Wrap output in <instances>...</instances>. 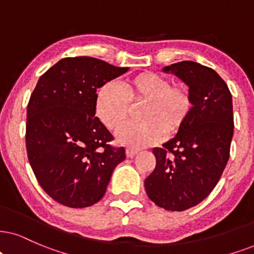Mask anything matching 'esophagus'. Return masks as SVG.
I'll return each mask as SVG.
<instances>
[{"mask_svg": "<svg viewBox=\"0 0 254 254\" xmlns=\"http://www.w3.org/2000/svg\"><path fill=\"white\" fill-rule=\"evenodd\" d=\"M125 153H127V157H129V158H132L134 155H137V153H138V150H136V149H127Z\"/></svg>", "mask_w": 254, "mask_h": 254, "instance_id": "obj_1", "label": "esophagus"}]
</instances>
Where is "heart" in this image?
<instances>
[{
  "mask_svg": "<svg viewBox=\"0 0 254 254\" xmlns=\"http://www.w3.org/2000/svg\"><path fill=\"white\" fill-rule=\"evenodd\" d=\"M130 103L139 105L143 122L122 127L117 140L131 147H143L159 142L164 133L173 134L182 129L193 110L191 90L185 83L170 84L168 77L156 72L138 73L120 88L105 83L95 98L96 116L108 129L116 130L127 120Z\"/></svg>",
  "mask_w": 254,
  "mask_h": 254,
  "instance_id": "heart-1",
  "label": "heart"
}]
</instances>
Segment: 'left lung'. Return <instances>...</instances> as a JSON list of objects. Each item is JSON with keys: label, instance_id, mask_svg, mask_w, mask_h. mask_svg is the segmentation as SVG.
<instances>
[{"label": "left lung", "instance_id": "1", "mask_svg": "<svg viewBox=\"0 0 254 254\" xmlns=\"http://www.w3.org/2000/svg\"><path fill=\"white\" fill-rule=\"evenodd\" d=\"M162 71L190 88L193 110L172 139L153 147L156 168L144 185L159 207L184 211L211 193L227 164L234 127L232 95L213 69L197 62L183 61Z\"/></svg>", "mask_w": 254, "mask_h": 254}]
</instances>
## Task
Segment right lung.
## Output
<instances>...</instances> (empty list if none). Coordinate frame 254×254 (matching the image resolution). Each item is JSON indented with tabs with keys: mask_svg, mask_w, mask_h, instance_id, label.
<instances>
[{
	"mask_svg": "<svg viewBox=\"0 0 254 254\" xmlns=\"http://www.w3.org/2000/svg\"><path fill=\"white\" fill-rule=\"evenodd\" d=\"M129 70L94 57H68L38 79L27 108L28 159L57 203L91 206L103 198L124 147L95 117L96 90Z\"/></svg>",
	"mask_w": 254,
	"mask_h": 254,
	"instance_id": "right-lung-1",
	"label": "right lung"
}]
</instances>
